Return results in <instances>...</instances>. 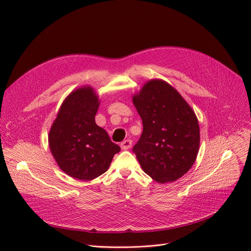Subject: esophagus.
I'll return each instance as SVG.
<instances>
[{"label": "esophagus", "mask_w": 251, "mask_h": 251, "mask_svg": "<svg viewBox=\"0 0 251 251\" xmlns=\"http://www.w3.org/2000/svg\"><path fill=\"white\" fill-rule=\"evenodd\" d=\"M120 147L123 150H128L131 147H132V140L131 139H126V140H124L123 142H121Z\"/></svg>", "instance_id": "1"}]
</instances>
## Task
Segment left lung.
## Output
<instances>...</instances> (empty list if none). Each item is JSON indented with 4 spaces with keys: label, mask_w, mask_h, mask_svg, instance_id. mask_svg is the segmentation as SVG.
<instances>
[{
    "label": "left lung",
    "mask_w": 251,
    "mask_h": 251,
    "mask_svg": "<svg viewBox=\"0 0 251 251\" xmlns=\"http://www.w3.org/2000/svg\"><path fill=\"white\" fill-rule=\"evenodd\" d=\"M132 100L143 125L133 148L143 172L158 183L178 180L191 170L199 151L200 127L194 110L162 79L147 81Z\"/></svg>",
    "instance_id": "left-lung-1"
}]
</instances>
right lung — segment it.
Listing matches in <instances>:
<instances>
[{"instance_id":"add662e5","label":"right lung","mask_w":251,"mask_h":251,"mask_svg":"<svg viewBox=\"0 0 251 251\" xmlns=\"http://www.w3.org/2000/svg\"><path fill=\"white\" fill-rule=\"evenodd\" d=\"M100 103L92 87L72 91L60 105L49 131L53 158L59 169L74 179L90 181L100 176L120 151L95 123Z\"/></svg>"}]
</instances>
